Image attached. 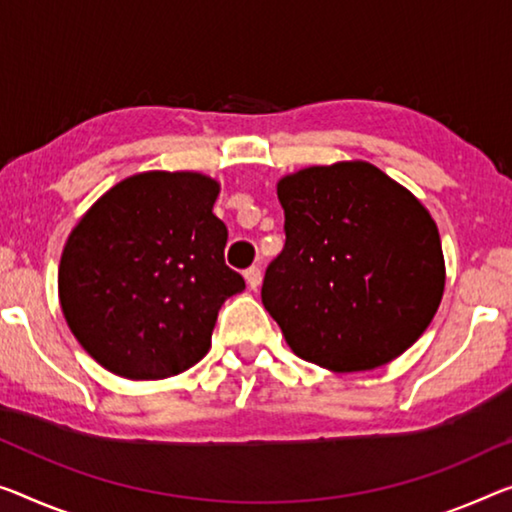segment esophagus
<instances>
[{"instance_id": "obj_1", "label": "esophagus", "mask_w": 512, "mask_h": 512, "mask_svg": "<svg viewBox=\"0 0 512 512\" xmlns=\"http://www.w3.org/2000/svg\"><path fill=\"white\" fill-rule=\"evenodd\" d=\"M245 279H247V286H249L251 290H256L258 286H261V279H263L261 267H256V265L247 267V270H245Z\"/></svg>"}]
</instances>
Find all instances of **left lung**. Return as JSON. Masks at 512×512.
Masks as SVG:
<instances>
[{
    "mask_svg": "<svg viewBox=\"0 0 512 512\" xmlns=\"http://www.w3.org/2000/svg\"><path fill=\"white\" fill-rule=\"evenodd\" d=\"M286 245L267 265L263 304L290 350L334 373L403 355L444 295L437 224L412 192L368 162L279 180Z\"/></svg>",
    "mask_w": 512,
    "mask_h": 512,
    "instance_id": "left-lung-1",
    "label": "left lung"
}]
</instances>
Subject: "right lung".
<instances>
[{
  "label": "right lung",
  "instance_id": "obj_1",
  "mask_svg": "<svg viewBox=\"0 0 512 512\" xmlns=\"http://www.w3.org/2000/svg\"><path fill=\"white\" fill-rule=\"evenodd\" d=\"M217 194L194 171H146L102 194L68 235L61 311L107 371L162 380L206 357L219 309L245 290L224 263Z\"/></svg>",
  "mask_w": 512,
  "mask_h": 512
}]
</instances>
